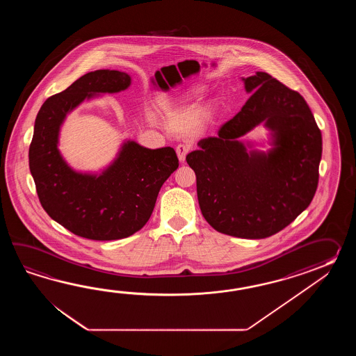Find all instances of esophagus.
<instances>
[{"instance_id":"obj_1","label":"esophagus","mask_w":356,"mask_h":356,"mask_svg":"<svg viewBox=\"0 0 356 356\" xmlns=\"http://www.w3.org/2000/svg\"><path fill=\"white\" fill-rule=\"evenodd\" d=\"M189 149H191L189 145L179 144L177 146L175 152H177L179 161H184V160H186V156H187V154L189 152Z\"/></svg>"}]
</instances>
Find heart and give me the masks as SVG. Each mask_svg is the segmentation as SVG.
<instances>
[{
  "label": "heart",
  "mask_w": 356,
  "mask_h": 356,
  "mask_svg": "<svg viewBox=\"0 0 356 356\" xmlns=\"http://www.w3.org/2000/svg\"><path fill=\"white\" fill-rule=\"evenodd\" d=\"M198 92H200V91H198Z\"/></svg>",
  "instance_id": "heart-1"
}]
</instances>
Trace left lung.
<instances>
[{
  "instance_id": "left-lung-1",
  "label": "left lung",
  "mask_w": 356,
  "mask_h": 356,
  "mask_svg": "<svg viewBox=\"0 0 356 356\" xmlns=\"http://www.w3.org/2000/svg\"><path fill=\"white\" fill-rule=\"evenodd\" d=\"M243 81L252 95L241 112L186 160L196 173L206 221L222 234L262 239L288 227L312 202L322 135L298 91L259 71ZM262 121L273 149L248 152L237 138Z\"/></svg>"
}]
</instances>
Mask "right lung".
<instances>
[{"mask_svg":"<svg viewBox=\"0 0 356 356\" xmlns=\"http://www.w3.org/2000/svg\"><path fill=\"white\" fill-rule=\"evenodd\" d=\"M129 85L126 72L92 71L47 99L35 118L29 168L39 201L54 221L86 239L135 234L150 219L163 183L179 165L173 147L152 150L129 140L100 175L76 172L62 158L58 136L66 115L85 99Z\"/></svg>","mask_w":356,"mask_h":356,"instance_id":"obj_1","label":"right lung"}]
</instances>
